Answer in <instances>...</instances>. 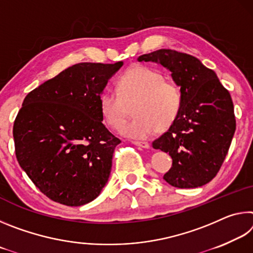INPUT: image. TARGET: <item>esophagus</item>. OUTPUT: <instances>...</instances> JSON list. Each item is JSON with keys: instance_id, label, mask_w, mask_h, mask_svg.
<instances>
[{"instance_id": "34e87169", "label": "esophagus", "mask_w": 253, "mask_h": 253, "mask_svg": "<svg viewBox=\"0 0 253 253\" xmlns=\"http://www.w3.org/2000/svg\"><path fill=\"white\" fill-rule=\"evenodd\" d=\"M132 143L140 148H149V144L147 142H132Z\"/></svg>"}]
</instances>
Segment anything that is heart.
<instances>
[{"instance_id": "heart-1", "label": "heart", "mask_w": 253, "mask_h": 253, "mask_svg": "<svg viewBox=\"0 0 253 253\" xmlns=\"http://www.w3.org/2000/svg\"><path fill=\"white\" fill-rule=\"evenodd\" d=\"M182 91L176 84L165 80L160 70L145 66L130 68L117 81V92L106 90L99 97L104 121L118 130L129 116L136 118L122 128L131 138L145 139L173 125L182 109Z\"/></svg>"}]
</instances>
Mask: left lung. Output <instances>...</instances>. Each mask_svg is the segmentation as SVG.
<instances>
[{
  "instance_id": "1",
  "label": "left lung",
  "mask_w": 253,
  "mask_h": 253,
  "mask_svg": "<svg viewBox=\"0 0 253 253\" xmlns=\"http://www.w3.org/2000/svg\"><path fill=\"white\" fill-rule=\"evenodd\" d=\"M138 61L165 67L182 91L177 119L153 142L154 148L169 153L173 160L164 179L178 188L205 185L220 170L235 131L230 92L215 72L193 55L161 49L140 55Z\"/></svg>"
}]
</instances>
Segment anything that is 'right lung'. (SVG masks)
Listing matches in <instances>:
<instances>
[{"label": "right lung", "instance_id": "1", "mask_svg": "<svg viewBox=\"0 0 253 253\" xmlns=\"http://www.w3.org/2000/svg\"><path fill=\"white\" fill-rule=\"evenodd\" d=\"M123 65L77 63L24 98L13 125L16 160L54 202L87 204L108 181L121 139L102 124L99 97Z\"/></svg>", "mask_w": 253, "mask_h": 253}]
</instances>
